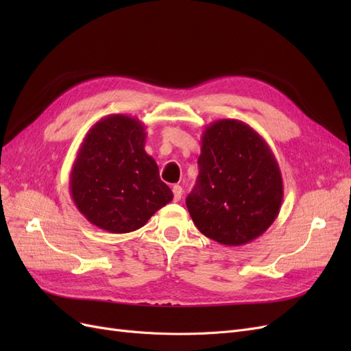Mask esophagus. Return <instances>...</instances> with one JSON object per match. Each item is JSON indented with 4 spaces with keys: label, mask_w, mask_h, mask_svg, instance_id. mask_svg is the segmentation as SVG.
<instances>
[{
    "label": "esophagus",
    "mask_w": 351,
    "mask_h": 351,
    "mask_svg": "<svg viewBox=\"0 0 351 351\" xmlns=\"http://www.w3.org/2000/svg\"><path fill=\"white\" fill-rule=\"evenodd\" d=\"M173 193H174V200H176V202H178L180 199H182V196H183V189H182V186H178V184L173 186Z\"/></svg>",
    "instance_id": "1"
}]
</instances>
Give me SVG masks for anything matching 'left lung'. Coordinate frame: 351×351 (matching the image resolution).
Instances as JSON below:
<instances>
[{
  "instance_id": "obj_1",
  "label": "left lung",
  "mask_w": 351,
  "mask_h": 351,
  "mask_svg": "<svg viewBox=\"0 0 351 351\" xmlns=\"http://www.w3.org/2000/svg\"><path fill=\"white\" fill-rule=\"evenodd\" d=\"M197 184L186 199L197 230L224 246H243L280 214L284 187L275 155L246 123L206 125L197 159Z\"/></svg>"
}]
</instances>
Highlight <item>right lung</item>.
I'll return each mask as SVG.
<instances>
[{"instance_id":"add662e5","label":"right lung","mask_w":351,"mask_h":351,"mask_svg":"<svg viewBox=\"0 0 351 351\" xmlns=\"http://www.w3.org/2000/svg\"><path fill=\"white\" fill-rule=\"evenodd\" d=\"M145 141V124L124 114L104 117L84 136L70 171V193L95 227L114 234L136 231L173 200Z\"/></svg>"}]
</instances>
